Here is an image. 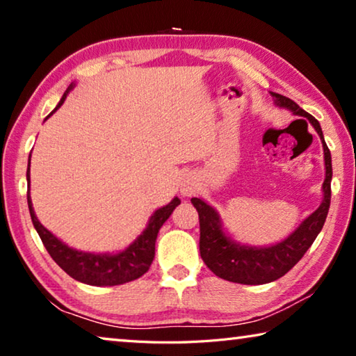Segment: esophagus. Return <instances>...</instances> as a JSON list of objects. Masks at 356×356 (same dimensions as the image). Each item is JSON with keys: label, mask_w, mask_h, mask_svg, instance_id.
Instances as JSON below:
<instances>
[{"label": "esophagus", "mask_w": 356, "mask_h": 356, "mask_svg": "<svg viewBox=\"0 0 356 356\" xmlns=\"http://www.w3.org/2000/svg\"><path fill=\"white\" fill-rule=\"evenodd\" d=\"M196 182L193 179H190V177H186L185 180H184V184H182V186H180V193H182L184 196H191L193 193L196 191Z\"/></svg>", "instance_id": "obj_1"}]
</instances>
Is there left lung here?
<instances>
[{"label":"left lung","mask_w":356,"mask_h":356,"mask_svg":"<svg viewBox=\"0 0 356 356\" xmlns=\"http://www.w3.org/2000/svg\"><path fill=\"white\" fill-rule=\"evenodd\" d=\"M275 104L292 111L295 116H303L311 122L321 136L325 159V180L322 185L323 201L316 212H312L295 231L282 242L272 246H246L240 245L222 231L221 218L213 207L200 197H191V204L200 213V251L202 261L220 278L238 282V284H267L284 276L297 264L309 246L314 243L318 232L322 231L327 220L331 201V154L323 140L318 120L300 108L293 100L284 95L270 92Z\"/></svg>","instance_id":"8db88e82"}]
</instances>
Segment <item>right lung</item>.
<instances>
[{
	"instance_id": "right-lung-1",
	"label": "right lung",
	"mask_w": 356,
	"mask_h": 356,
	"mask_svg": "<svg viewBox=\"0 0 356 356\" xmlns=\"http://www.w3.org/2000/svg\"><path fill=\"white\" fill-rule=\"evenodd\" d=\"M74 88V84H70L67 91L59 100L55 110H53L47 118H50L59 106L64 104L65 97L70 89ZM31 160V155H29ZM29 160H28V171H26V180L29 186ZM180 204L179 197L168 204V206L155 210L154 215L150 216L147 226L141 232V236L138 237L129 248L118 252V254H94V252H83L76 251L70 246L61 242L58 237L48 231L47 227L40 225L38 216L34 213L31 196H29L28 188V207L29 215H31L33 225L38 231L42 243L48 251V254L51 256L59 267H61L65 273L72 278L84 282L89 286H119L130 282L134 280H138L140 276L147 272L150 264L154 261L155 256V240L159 236L160 227L163 226V222L170 218L172 210Z\"/></svg>"
}]
</instances>
